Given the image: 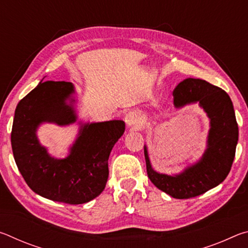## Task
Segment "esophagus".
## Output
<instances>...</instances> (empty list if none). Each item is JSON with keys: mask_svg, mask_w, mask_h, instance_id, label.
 <instances>
[{"mask_svg": "<svg viewBox=\"0 0 248 248\" xmlns=\"http://www.w3.org/2000/svg\"><path fill=\"white\" fill-rule=\"evenodd\" d=\"M142 118H143V115L141 114L140 111L133 110L128 112L124 117V123L127 124L128 128H133L134 125H137L138 124L141 123Z\"/></svg>", "mask_w": 248, "mask_h": 248, "instance_id": "34e87169", "label": "esophagus"}]
</instances>
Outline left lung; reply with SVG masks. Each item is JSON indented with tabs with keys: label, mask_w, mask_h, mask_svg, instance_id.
Returning <instances> with one entry per match:
<instances>
[{
	"label": "left lung",
	"mask_w": 248,
	"mask_h": 248,
	"mask_svg": "<svg viewBox=\"0 0 248 248\" xmlns=\"http://www.w3.org/2000/svg\"><path fill=\"white\" fill-rule=\"evenodd\" d=\"M173 96L176 108L198 103L207 114L210 120L207 146L194 164L178 174L167 175L153 170L144 145L146 171L159 190L176 199H188L217 187L229 175L238 141V127L230 96L204 79L185 78L176 86Z\"/></svg>",
	"instance_id": "left-lung-1"
}]
</instances>
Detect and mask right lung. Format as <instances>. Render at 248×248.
I'll list each match as a JSON object with an SVG mask.
<instances>
[{
    "instance_id": "obj_1",
    "label": "right lung",
    "mask_w": 248,
    "mask_h": 248,
    "mask_svg": "<svg viewBox=\"0 0 248 248\" xmlns=\"http://www.w3.org/2000/svg\"><path fill=\"white\" fill-rule=\"evenodd\" d=\"M74 94L70 82L40 81L15 109L11 142L16 165L33 192L58 202L81 204L105 189L109 155L125 127L123 120L78 121L69 154L64 158L51 156L37 130L43 124L64 127L77 123Z\"/></svg>"
}]
</instances>
